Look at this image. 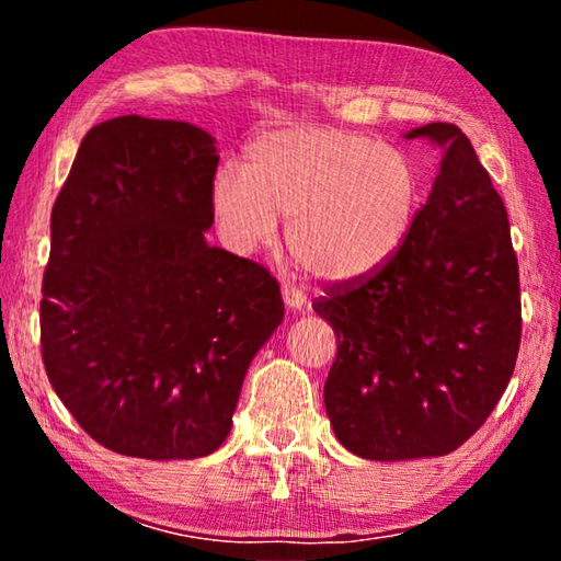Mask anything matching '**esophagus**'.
Masks as SVG:
<instances>
[{
  "mask_svg": "<svg viewBox=\"0 0 561 561\" xmlns=\"http://www.w3.org/2000/svg\"><path fill=\"white\" fill-rule=\"evenodd\" d=\"M282 299L289 309H301L307 304V294H304L299 287H291V284H284L282 287Z\"/></svg>",
  "mask_w": 561,
  "mask_h": 561,
  "instance_id": "34e87169",
  "label": "esophagus"
}]
</instances>
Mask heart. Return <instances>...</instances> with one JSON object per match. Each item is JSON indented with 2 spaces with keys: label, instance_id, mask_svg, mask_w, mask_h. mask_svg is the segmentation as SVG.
<instances>
[{
  "label": "heart",
  "instance_id": "obj_1",
  "mask_svg": "<svg viewBox=\"0 0 561 561\" xmlns=\"http://www.w3.org/2000/svg\"><path fill=\"white\" fill-rule=\"evenodd\" d=\"M210 205L225 242L250 254L277 234L304 272L358 282L386 267L413 230L421 178L411 158L368 136L321 126L262 133L242 173L220 170Z\"/></svg>",
  "mask_w": 561,
  "mask_h": 561
}]
</instances>
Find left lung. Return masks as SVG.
Masks as SVG:
<instances>
[{"instance_id":"8db88e82","label":"left lung","mask_w":561,"mask_h":561,"mask_svg":"<svg viewBox=\"0 0 561 561\" xmlns=\"http://www.w3.org/2000/svg\"><path fill=\"white\" fill-rule=\"evenodd\" d=\"M405 138L443 148L411 234L374 277L311 304L339 344L324 383L336 438L386 462L458 450L505 393L522 336L507 210L468 136L428 123Z\"/></svg>"}]
</instances>
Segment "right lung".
Here are the masks:
<instances>
[{
	"instance_id": "add662e5",
	"label": "right lung",
	"mask_w": 561,
	"mask_h": 561,
	"mask_svg": "<svg viewBox=\"0 0 561 561\" xmlns=\"http://www.w3.org/2000/svg\"><path fill=\"white\" fill-rule=\"evenodd\" d=\"M220 163L185 121L93 126L51 210L42 358L93 440L146 460L225 443L247 368L284 319L262 264L205 242Z\"/></svg>"
}]
</instances>
